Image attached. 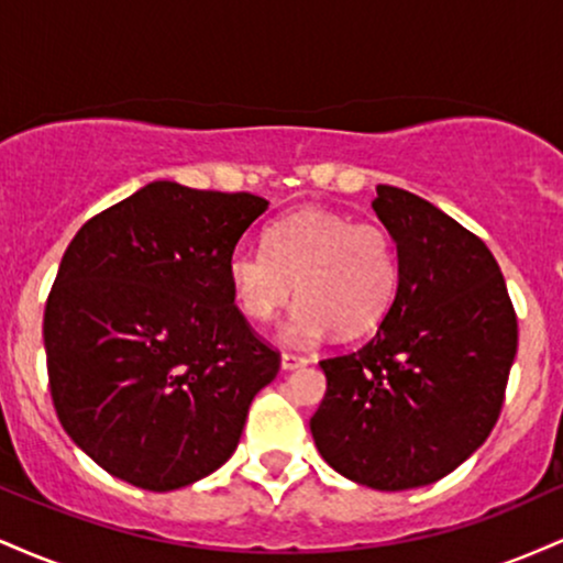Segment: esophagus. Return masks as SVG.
Listing matches in <instances>:
<instances>
[{
    "mask_svg": "<svg viewBox=\"0 0 563 563\" xmlns=\"http://www.w3.org/2000/svg\"><path fill=\"white\" fill-rule=\"evenodd\" d=\"M307 363L309 360L303 357V354H294V352H283V357H280L283 371H296V367H303Z\"/></svg>",
    "mask_w": 563,
    "mask_h": 563,
    "instance_id": "esophagus-1",
    "label": "esophagus"
}]
</instances>
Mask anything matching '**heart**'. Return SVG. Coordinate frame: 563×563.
I'll return each mask as SVG.
<instances>
[{
  "mask_svg": "<svg viewBox=\"0 0 563 563\" xmlns=\"http://www.w3.org/2000/svg\"><path fill=\"white\" fill-rule=\"evenodd\" d=\"M264 241L267 249H232V294L245 318L264 322L288 301L296 280L299 301L283 325L294 344H312L331 328L339 335L367 333L391 307L399 256L384 224L307 206L275 219Z\"/></svg>",
  "mask_w": 563,
  "mask_h": 563,
  "instance_id": "heart-1",
  "label": "heart"
}]
</instances>
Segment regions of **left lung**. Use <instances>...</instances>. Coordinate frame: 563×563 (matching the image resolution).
Masks as SVG:
<instances>
[{
    "mask_svg": "<svg viewBox=\"0 0 563 563\" xmlns=\"http://www.w3.org/2000/svg\"><path fill=\"white\" fill-rule=\"evenodd\" d=\"M399 283L378 333L320 360L328 389L309 421L328 466L373 489L423 487L482 448L519 346L514 303L482 238L429 200L376 187Z\"/></svg>",
    "mask_w": 563,
    "mask_h": 563,
    "instance_id": "8db88e82",
    "label": "left lung"
}]
</instances>
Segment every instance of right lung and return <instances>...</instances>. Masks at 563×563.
Returning <instances> with one entry per match:
<instances>
[{"label":"right lung","mask_w":563,"mask_h":563,"mask_svg":"<svg viewBox=\"0 0 563 563\" xmlns=\"http://www.w3.org/2000/svg\"><path fill=\"white\" fill-rule=\"evenodd\" d=\"M267 200L151 183L81 224L44 307L66 434L134 487L169 493L235 452L280 371L235 307L228 260Z\"/></svg>","instance_id":"obj_1"}]
</instances>
